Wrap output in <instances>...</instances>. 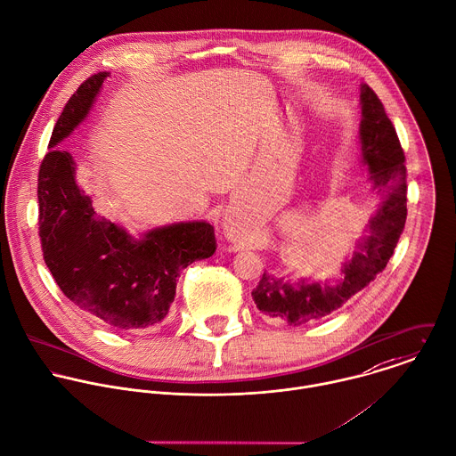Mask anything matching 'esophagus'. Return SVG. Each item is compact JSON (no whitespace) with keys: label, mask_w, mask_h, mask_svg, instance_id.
<instances>
[{"label":"esophagus","mask_w":456,"mask_h":456,"mask_svg":"<svg viewBox=\"0 0 456 456\" xmlns=\"http://www.w3.org/2000/svg\"><path fill=\"white\" fill-rule=\"evenodd\" d=\"M225 232H227V236H229L231 240H236V238H238V234H236L238 231L232 227V224H227V225H225Z\"/></svg>","instance_id":"1"}]
</instances>
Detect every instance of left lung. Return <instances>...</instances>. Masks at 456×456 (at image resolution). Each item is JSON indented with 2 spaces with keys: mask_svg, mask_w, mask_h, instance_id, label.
<instances>
[{
  "mask_svg": "<svg viewBox=\"0 0 456 456\" xmlns=\"http://www.w3.org/2000/svg\"><path fill=\"white\" fill-rule=\"evenodd\" d=\"M361 156L382 200L352 257L343 263L339 277L313 282L263 273L252 291L257 309L291 327L329 316L375 281L395 254L405 227L407 168L402 143L382 101L366 83L361 85Z\"/></svg>",
  "mask_w": 456,
  "mask_h": 456,
  "instance_id": "1",
  "label": "left lung"
}]
</instances>
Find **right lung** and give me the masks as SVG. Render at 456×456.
<instances>
[{
	"label": "right lung",
	"instance_id": "1",
	"mask_svg": "<svg viewBox=\"0 0 456 456\" xmlns=\"http://www.w3.org/2000/svg\"><path fill=\"white\" fill-rule=\"evenodd\" d=\"M108 72L79 85L67 101L38 170V236L44 261L61 293L113 329L152 327L168 314L177 277L216 250L208 222H179L147 231L140 240L106 218L76 184L72 156L56 147L95 102Z\"/></svg>",
	"mask_w": 456,
	"mask_h": 456
}]
</instances>
